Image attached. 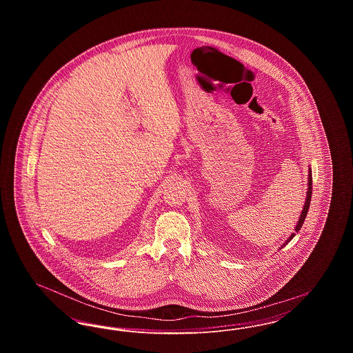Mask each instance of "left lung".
<instances>
[{
  "label": "left lung",
  "mask_w": 353,
  "mask_h": 353,
  "mask_svg": "<svg viewBox=\"0 0 353 353\" xmlns=\"http://www.w3.org/2000/svg\"><path fill=\"white\" fill-rule=\"evenodd\" d=\"M311 196H312V173H311V167H308V188H307V196H305V201H304V206H303L302 213H301V217H299V221L296 222V226H295V233H292V234L290 235L287 239H285V243L281 246V249L282 248H285V245L295 236V234L301 230V228L303 226V223H304V219H305V216H307V212H308V209H310V202H311Z\"/></svg>",
  "instance_id": "left-lung-1"
}]
</instances>
